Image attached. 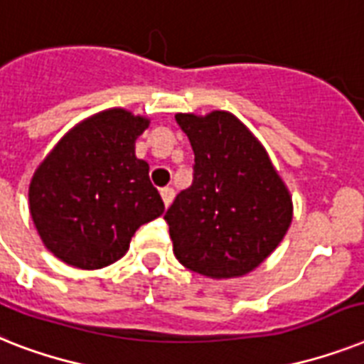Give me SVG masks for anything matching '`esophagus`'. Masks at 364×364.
<instances>
[{"label":"esophagus","instance_id":"1","mask_svg":"<svg viewBox=\"0 0 364 364\" xmlns=\"http://www.w3.org/2000/svg\"><path fill=\"white\" fill-rule=\"evenodd\" d=\"M173 194H176V192H173V188H170V187H164L161 191V196H162V202H164V205H170V203H172V200H173Z\"/></svg>","mask_w":364,"mask_h":364}]
</instances>
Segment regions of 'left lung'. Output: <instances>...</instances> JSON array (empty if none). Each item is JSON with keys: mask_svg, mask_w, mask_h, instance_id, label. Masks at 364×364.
<instances>
[{"mask_svg": "<svg viewBox=\"0 0 364 364\" xmlns=\"http://www.w3.org/2000/svg\"><path fill=\"white\" fill-rule=\"evenodd\" d=\"M194 151V183L166 211L173 254L209 279L264 264L288 232L294 203L265 147L226 110L176 114Z\"/></svg>", "mask_w": 364, "mask_h": 364, "instance_id": "left-lung-1", "label": "left lung"}]
</instances>
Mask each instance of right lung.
<instances>
[{"label":"right lung","instance_id":"right-lung-1","mask_svg":"<svg viewBox=\"0 0 364 364\" xmlns=\"http://www.w3.org/2000/svg\"><path fill=\"white\" fill-rule=\"evenodd\" d=\"M149 119L108 108L80 121L44 156L29 183V213L44 247L80 269L125 256L141 224L164 203L149 164L134 153Z\"/></svg>","mask_w":364,"mask_h":364}]
</instances>
